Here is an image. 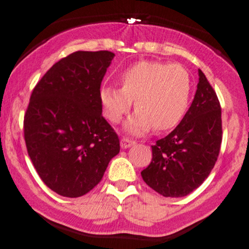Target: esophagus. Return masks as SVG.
Instances as JSON below:
<instances>
[{
    "mask_svg": "<svg viewBox=\"0 0 249 249\" xmlns=\"http://www.w3.org/2000/svg\"><path fill=\"white\" fill-rule=\"evenodd\" d=\"M134 144H136V142H135V141H132V140L125 139V137H124V139L120 140V145H122L123 149H127V148L132 147Z\"/></svg>",
    "mask_w": 249,
    "mask_h": 249,
    "instance_id": "obj_1",
    "label": "esophagus"
}]
</instances>
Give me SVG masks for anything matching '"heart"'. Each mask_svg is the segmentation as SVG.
Here are the masks:
<instances>
[{"label": "heart", "mask_w": 249, "mask_h": 249, "mask_svg": "<svg viewBox=\"0 0 249 249\" xmlns=\"http://www.w3.org/2000/svg\"><path fill=\"white\" fill-rule=\"evenodd\" d=\"M122 88L102 85L99 97L109 122L119 123L132 106L137 110L125 124V131L143 135L173 129L187 113L192 97L189 72L180 65L140 61L119 77Z\"/></svg>", "instance_id": "b5f03b06"}]
</instances>
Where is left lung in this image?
I'll list each match as a JSON object with an SVG mask.
<instances>
[{
  "mask_svg": "<svg viewBox=\"0 0 249 249\" xmlns=\"http://www.w3.org/2000/svg\"><path fill=\"white\" fill-rule=\"evenodd\" d=\"M222 143V109L201 70L194 100L171 134L152 145L153 159L141 176L165 197H182L202 184Z\"/></svg>",
  "mask_w": 249,
  "mask_h": 249,
  "instance_id": "1",
  "label": "left lung"
}]
</instances>
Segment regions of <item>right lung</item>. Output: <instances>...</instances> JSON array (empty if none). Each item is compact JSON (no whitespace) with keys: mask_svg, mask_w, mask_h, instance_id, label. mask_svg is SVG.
<instances>
[{"mask_svg":"<svg viewBox=\"0 0 249 249\" xmlns=\"http://www.w3.org/2000/svg\"><path fill=\"white\" fill-rule=\"evenodd\" d=\"M113 57L107 50L72 53L53 65L30 97L27 153L44 184L61 196L89 193L120 150L99 97Z\"/></svg>","mask_w":249,"mask_h":249,"instance_id":"add662e5","label":"right lung"}]
</instances>
